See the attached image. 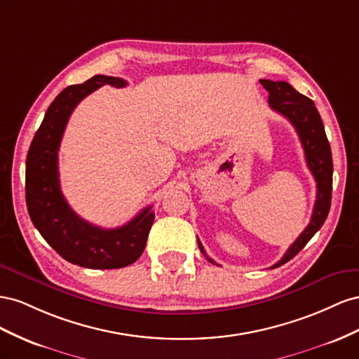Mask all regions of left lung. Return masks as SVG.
Instances as JSON below:
<instances>
[{"label": "left lung", "instance_id": "1", "mask_svg": "<svg viewBox=\"0 0 359 359\" xmlns=\"http://www.w3.org/2000/svg\"><path fill=\"white\" fill-rule=\"evenodd\" d=\"M260 84L269 91V107L287 118L298 132L301 144L304 147L306 165H309L317 183L316 203L310 224L299 234V238L290 245V248L285 251L283 259L272 266V269H275L292 260L309 243L314 234L320 230L327 213H330L332 194V155L320 114L311 99L301 95L285 81L260 79ZM197 242L200 251L206 255L201 242L198 239ZM206 259L212 264L219 266L208 255Z\"/></svg>", "mask_w": 359, "mask_h": 359}]
</instances>
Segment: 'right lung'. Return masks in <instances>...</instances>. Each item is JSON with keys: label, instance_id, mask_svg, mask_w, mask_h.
Segmentation results:
<instances>
[{"label": "right lung", "instance_id": "obj_1", "mask_svg": "<svg viewBox=\"0 0 359 359\" xmlns=\"http://www.w3.org/2000/svg\"><path fill=\"white\" fill-rule=\"evenodd\" d=\"M125 87L121 78L95 75L69 86L49 105L29 146L25 170L27 209L34 227L65 260L90 269H118L140 259L155 213L149 208L117 229H100L79 218L63 197L58 179V149L75 107L102 86Z\"/></svg>", "mask_w": 359, "mask_h": 359}]
</instances>
